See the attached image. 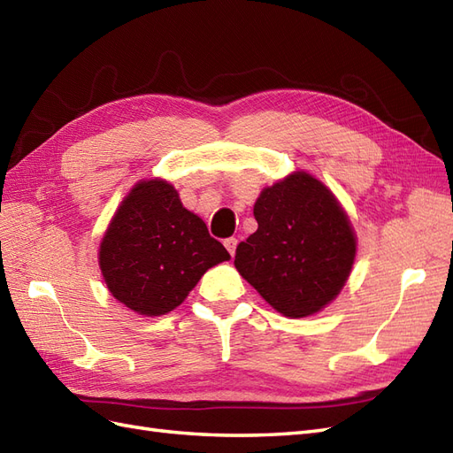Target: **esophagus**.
I'll return each mask as SVG.
<instances>
[{
	"label": "esophagus",
	"mask_w": 453,
	"mask_h": 453,
	"mask_svg": "<svg viewBox=\"0 0 453 453\" xmlns=\"http://www.w3.org/2000/svg\"><path fill=\"white\" fill-rule=\"evenodd\" d=\"M224 245H226V249H227V252L231 254V257H234L235 249H237V239L235 237H229V239L224 241Z\"/></svg>",
	"instance_id": "obj_1"
}]
</instances>
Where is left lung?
Returning a JSON list of instances; mask_svg holds the SVG:
<instances>
[{
	"label": "left lung",
	"mask_w": 453,
	"mask_h": 453,
	"mask_svg": "<svg viewBox=\"0 0 453 453\" xmlns=\"http://www.w3.org/2000/svg\"><path fill=\"white\" fill-rule=\"evenodd\" d=\"M258 229L239 242L235 268L285 318H308L342 291L356 258V234L333 191L308 172L264 188Z\"/></svg>",
	"instance_id": "obj_1"
}]
</instances>
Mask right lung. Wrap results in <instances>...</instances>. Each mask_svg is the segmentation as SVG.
<instances>
[{
	"mask_svg": "<svg viewBox=\"0 0 453 453\" xmlns=\"http://www.w3.org/2000/svg\"><path fill=\"white\" fill-rule=\"evenodd\" d=\"M229 252L188 211L166 180H142L124 196L99 245V268L111 295L139 316L178 308Z\"/></svg>",
	"mask_w": 453,
	"mask_h": 453,
	"instance_id": "1",
	"label": "right lung"
}]
</instances>
